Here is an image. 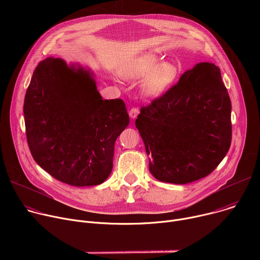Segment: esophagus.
Here are the masks:
<instances>
[{
	"instance_id": "obj_1",
	"label": "esophagus",
	"mask_w": 260,
	"mask_h": 260,
	"mask_svg": "<svg viewBox=\"0 0 260 260\" xmlns=\"http://www.w3.org/2000/svg\"><path fill=\"white\" fill-rule=\"evenodd\" d=\"M140 113V110L138 109V108H136V107H134V108H132L131 110H129V117L131 118H133V119H135L137 116H138V114Z\"/></svg>"
}]
</instances>
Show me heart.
Wrapping results in <instances>:
<instances>
[{
	"label": "heart",
	"mask_w": 260,
	"mask_h": 260,
	"mask_svg": "<svg viewBox=\"0 0 260 260\" xmlns=\"http://www.w3.org/2000/svg\"><path fill=\"white\" fill-rule=\"evenodd\" d=\"M153 53L136 57L121 69V75L127 79H141L142 92L145 96H156L162 93L176 79L178 69L174 63L160 62Z\"/></svg>",
	"instance_id": "obj_1"
}]
</instances>
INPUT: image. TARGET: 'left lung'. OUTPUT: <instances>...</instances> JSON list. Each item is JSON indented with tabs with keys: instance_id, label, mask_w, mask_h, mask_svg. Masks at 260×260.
Returning <instances> with one entry per match:
<instances>
[{
	"instance_id": "1",
	"label": "left lung",
	"mask_w": 260,
	"mask_h": 260,
	"mask_svg": "<svg viewBox=\"0 0 260 260\" xmlns=\"http://www.w3.org/2000/svg\"><path fill=\"white\" fill-rule=\"evenodd\" d=\"M232 103L220 69L201 62L151 104L136 126L150 173L161 182L186 184L211 174L230 150Z\"/></svg>"
}]
</instances>
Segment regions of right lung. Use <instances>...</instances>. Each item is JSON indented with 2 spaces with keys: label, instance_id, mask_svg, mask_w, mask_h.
Wrapping results in <instances>:
<instances>
[{
  "label": "right lung",
  "instance_id": "right-lung-1",
  "mask_svg": "<svg viewBox=\"0 0 260 260\" xmlns=\"http://www.w3.org/2000/svg\"><path fill=\"white\" fill-rule=\"evenodd\" d=\"M23 114L35 161L73 186L99 185L109 177L115 141L129 123L124 102L103 100L89 70L53 57L34 71Z\"/></svg>",
  "mask_w": 260,
  "mask_h": 260
}]
</instances>
